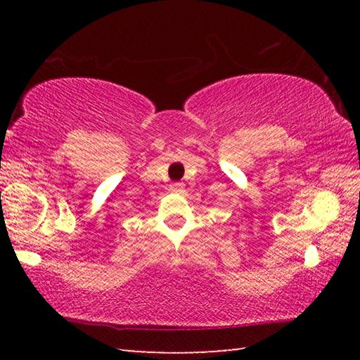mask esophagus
I'll list each match as a JSON object with an SVG mask.
<instances>
[{
    "label": "esophagus",
    "instance_id": "34e87169",
    "mask_svg": "<svg viewBox=\"0 0 360 360\" xmlns=\"http://www.w3.org/2000/svg\"><path fill=\"white\" fill-rule=\"evenodd\" d=\"M169 191L174 193H182L184 192V184H182V182H173V184L169 186Z\"/></svg>",
    "mask_w": 360,
    "mask_h": 360
}]
</instances>
